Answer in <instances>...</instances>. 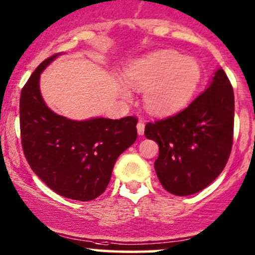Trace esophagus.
Instances as JSON below:
<instances>
[{
    "label": "esophagus",
    "instance_id": "esophagus-1",
    "mask_svg": "<svg viewBox=\"0 0 255 255\" xmlns=\"http://www.w3.org/2000/svg\"><path fill=\"white\" fill-rule=\"evenodd\" d=\"M144 127H145L144 122L139 121L138 123H137V132H138L139 136H142V134L144 133Z\"/></svg>",
    "mask_w": 255,
    "mask_h": 255
}]
</instances>
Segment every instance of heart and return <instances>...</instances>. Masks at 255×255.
Masks as SVG:
<instances>
[{
    "label": "heart",
    "mask_w": 255,
    "mask_h": 255,
    "mask_svg": "<svg viewBox=\"0 0 255 255\" xmlns=\"http://www.w3.org/2000/svg\"><path fill=\"white\" fill-rule=\"evenodd\" d=\"M128 85L144 91V105L155 115H167L187 103L200 79L199 65L192 58L168 50L156 51L136 59L125 70ZM124 98L130 97L127 87Z\"/></svg>",
    "instance_id": "heart-1"
}]
</instances>
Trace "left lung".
Returning a JSON list of instances; mask_svg holds the SVG:
<instances>
[{"mask_svg":"<svg viewBox=\"0 0 255 255\" xmlns=\"http://www.w3.org/2000/svg\"><path fill=\"white\" fill-rule=\"evenodd\" d=\"M234 133V92L223 69L185 110L148 123L144 134L158 144L154 167L161 185L190 196L211 184L226 167Z\"/></svg>","mask_w":255,"mask_h":255,"instance_id":"8db88e82","label":"left lung"}]
</instances>
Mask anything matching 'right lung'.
I'll use <instances>...</instances> for the list:
<instances>
[{
	"label": "right lung",
	"instance_id": "1",
	"mask_svg": "<svg viewBox=\"0 0 255 255\" xmlns=\"http://www.w3.org/2000/svg\"><path fill=\"white\" fill-rule=\"evenodd\" d=\"M58 55L41 62L21 91V143L32 170L51 190L88 202L104 193L117 158L136 140L137 118L77 122L52 112L41 98L39 79Z\"/></svg>",
	"mask_w": 255,
	"mask_h": 255
}]
</instances>
